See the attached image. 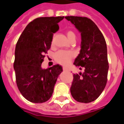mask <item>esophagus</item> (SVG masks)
Returning a JSON list of instances; mask_svg holds the SVG:
<instances>
[{"instance_id": "esophagus-1", "label": "esophagus", "mask_w": 124, "mask_h": 124, "mask_svg": "<svg viewBox=\"0 0 124 124\" xmlns=\"http://www.w3.org/2000/svg\"><path fill=\"white\" fill-rule=\"evenodd\" d=\"M63 70H64V71H69V70L67 68H66V67H63Z\"/></svg>"}]
</instances>
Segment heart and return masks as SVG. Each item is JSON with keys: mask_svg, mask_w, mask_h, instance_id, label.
<instances>
[{"mask_svg": "<svg viewBox=\"0 0 124 124\" xmlns=\"http://www.w3.org/2000/svg\"><path fill=\"white\" fill-rule=\"evenodd\" d=\"M67 36L70 39L72 37L76 36V35L73 31H68L67 32ZM74 55L75 54L74 52L71 50H60L58 51L57 53H56L54 55V59L58 63H59L60 64L67 65L69 64L71 58L74 56Z\"/></svg>", "mask_w": 124, "mask_h": 124, "instance_id": "b5f03b06", "label": "heart"}]
</instances>
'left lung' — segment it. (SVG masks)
Returning <instances> with one entry per match:
<instances>
[{"mask_svg":"<svg viewBox=\"0 0 124 124\" xmlns=\"http://www.w3.org/2000/svg\"><path fill=\"white\" fill-rule=\"evenodd\" d=\"M81 33L80 53L74 64L83 73L74 74L70 87L71 96L79 102L94 101L104 90L107 82L108 62L103 35L89 18L66 16Z\"/></svg>","mask_w":124,"mask_h":124,"instance_id":"8db88e82","label":"left lung"}]
</instances>
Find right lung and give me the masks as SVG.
<instances>
[{"label":"right lung","instance_id":"add662e5","mask_svg":"<svg viewBox=\"0 0 124 124\" xmlns=\"http://www.w3.org/2000/svg\"><path fill=\"white\" fill-rule=\"evenodd\" d=\"M64 16L42 17L25 27L16 43L14 69L18 89L27 101L34 103L47 101L62 71L59 64L46 69L41 68L45 54L50 48L53 34Z\"/></svg>","mask_w":124,"mask_h":124}]
</instances>
